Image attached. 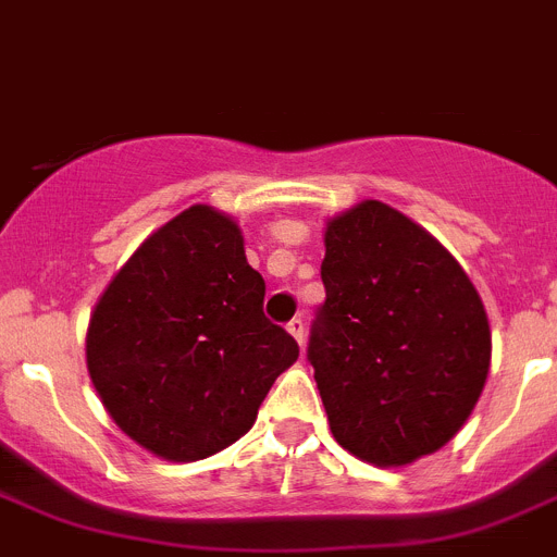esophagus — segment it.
Masks as SVG:
<instances>
[{"instance_id":"esophagus-1","label":"esophagus","mask_w":557,"mask_h":557,"mask_svg":"<svg viewBox=\"0 0 557 557\" xmlns=\"http://www.w3.org/2000/svg\"><path fill=\"white\" fill-rule=\"evenodd\" d=\"M288 333H292L294 338H297V345H302V342H306V322H302V319L299 317H294L292 322H288Z\"/></svg>"}]
</instances>
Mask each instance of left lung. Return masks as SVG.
Masks as SVG:
<instances>
[{"mask_svg": "<svg viewBox=\"0 0 557 557\" xmlns=\"http://www.w3.org/2000/svg\"><path fill=\"white\" fill-rule=\"evenodd\" d=\"M322 283L308 359L338 446L384 468L446 446L491 370V325L466 269L367 198L327 219Z\"/></svg>", "mask_w": 557, "mask_h": 557, "instance_id": "8db88e82", "label": "left lung"}]
</instances>
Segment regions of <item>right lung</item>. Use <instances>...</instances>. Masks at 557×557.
I'll return each mask as SVG.
<instances>
[{
  "label": "right lung",
  "instance_id": "1",
  "mask_svg": "<svg viewBox=\"0 0 557 557\" xmlns=\"http://www.w3.org/2000/svg\"><path fill=\"white\" fill-rule=\"evenodd\" d=\"M238 221L193 205L125 260L86 331L106 412L145 451L196 462L251 429L299 347L263 317Z\"/></svg>",
  "mask_w": 557,
  "mask_h": 557
}]
</instances>
